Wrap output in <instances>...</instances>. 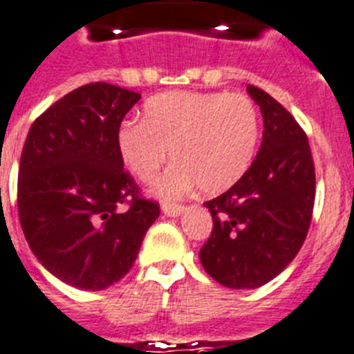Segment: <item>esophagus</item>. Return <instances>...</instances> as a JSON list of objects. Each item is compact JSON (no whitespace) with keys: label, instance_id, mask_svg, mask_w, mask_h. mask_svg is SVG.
Instances as JSON below:
<instances>
[{"label":"esophagus","instance_id":"34e87169","mask_svg":"<svg viewBox=\"0 0 354 354\" xmlns=\"http://www.w3.org/2000/svg\"><path fill=\"white\" fill-rule=\"evenodd\" d=\"M162 210H164V214L169 215V217H178L181 212L185 210V205H178V203H164V205H162Z\"/></svg>","mask_w":354,"mask_h":354}]
</instances>
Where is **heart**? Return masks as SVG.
Wrapping results in <instances>:
<instances>
[{"mask_svg":"<svg viewBox=\"0 0 354 354\" xmlns=\"http://www.w3.org/2000/svg\"><path fill=\"white\" fill-rule=\"evenodd\" d=\"M257 104L241 92H164L144 103L142 121H124L115 133L128 173L151 181L167 160L176 162L156 190L165 198L198 183L207 194L226 190L251 165L258 142Z\"/></svg>","mask_w":354,"mask_h":354,"instance_id":"obj_1","label":"heart"}]
</instances>
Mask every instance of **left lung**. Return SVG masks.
I'll return each mask as SVG.
<instances>
[{"instance_id":"8db88e82","label":"left lung","mask_w":354,"mask_h":354,"mask_svg":"<svg viewBox=\"0 0 354 354\" xmlns=\"http://www.w3.org/2000/svg\"><path fill=\"white\" fill-rule=\"evenodd\" d=\"M263 115L257 158L232 189L210 199L212 233L199 258L228 288H257L281 272L308 235L315 167L305 130L266 91L248 85Z\"/></svg>"}]
</instances>
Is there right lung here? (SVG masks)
I'll return each instance as SVG.
<instances>
[{
	"instance_id": "add662e5",
	"label": "right lung",
	"mask_w": 354,
	"mask_h": 354,
	"mask_svg": "<svg viewBox=\"0 0 354 354\" xmlns=\"http://www.w3.org/2000/svg\"><path fill=\"white\" fill-rule=\"evenodd\" d=\"M139 92L96 82L33 121L19 164L17 212L39 262L64 283L103 290L131 269L160 215L124 169L115 133Z\"/></svg>"
}]
</instances>
